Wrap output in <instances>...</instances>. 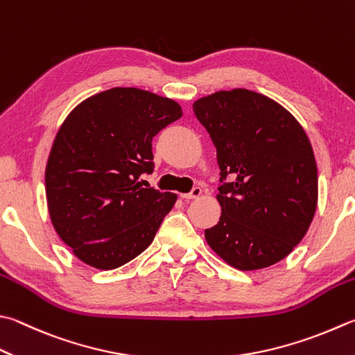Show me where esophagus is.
Here are the masks:
<instances>
[{
  "mask_svg": "<svg viewBox=\"0 0 355 355\" xmlns=\"http://www.w3.org/2000/svg\"><path fill=\"white\" fill-rule=\"evenodd\" d=\"M200 195H202V189H199V187H195L190 193H184V195H180L182 199H198Z\"/></svg>",
  "mask_w": 355,
  "mask_h": 355,
  "instance_id": "34e87169",
  "label": "esophagus"
}]
</instances>
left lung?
Returning a JSON list of instances; mask_svg holds the SVG:
<instances>
[{
  "label": "left lung",
  "instance_id": "obj_1",
  "mask_svg": "<svg viewBox=\"0 0 355 355\" xmlns=\"http://www.w3.org/2000/svg\"><path fill=\"white\" fill-rule=\"evenodd\" d=\"M193 111L216 146L219 223L205 230L216 255L238 270L277 264L315 215L318 173L311 140L284 106L236 88L198 98ZM229 175L233 183H224Z\"/></svg>",
  "mask_w": 355,
  "mask_h": 355
}]
</instances>
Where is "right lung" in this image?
Wrapping results in <instances>:
<instances>
[{
    "mask_svg": "<svg viewBox=\"0 0 355 355\" xmlns=\"http://www.w3.org/2000/svg\"><path fill=\"white\" fill-rule=\"evenodd\" d=\"M180 116L175 100L112 88L64 119L46 164V199L53 229L85 264L117 269L153 243L178 195L137 179L155 166L153 137Z\"/></svg>",
    "mask_w": 355,
    "mask_h": 355,
    "instance_id": "obj_1",
    "label": "right lung"
}]
</instances>
